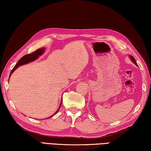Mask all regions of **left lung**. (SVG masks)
I'll return each mask as SVG.
<instances>
[{
  "label": "left lung",
  "mask_w": 151,
  "mask_h": 151,
  "mask_svg": "<svg viewBox=\"0 0 151 151\" xmlns=\"http://www.w3.org/2000/svg\"><path fill=\"white\" fill-rule=\"evenodd\" d=\"M130 59H131V60L133 61V63H134L136 65H137V62H136V60H135V59L133 58L132 56H130Z\"/></svg>",
  "instance_id": "8db88e82"
}]
</instances>
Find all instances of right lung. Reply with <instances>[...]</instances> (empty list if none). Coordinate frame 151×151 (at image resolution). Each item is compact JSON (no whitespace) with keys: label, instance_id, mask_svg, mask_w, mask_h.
Wrapping results in <instances>:
<instances>
[{"label":"right lung","instance_id":"1","mask_svg":"<svg viewBox=\"0 0 151 151\" xmlns=\"http://www.w3.org/2000/svg\"><path fill=\"white\" fill-rule=\"evenodd\" d=\"M44 51H45V48L43 47V48H40V49H37L35 51H34V52L31 53H29V54H27V55H24L23 58H21V59H19L18 62L15 65V66L14 67L13 70H12L11 74H10V76L11 75V73L13 72V71L16 70V69L18 68L19 66H21L22 65H24V64H26V63H28L29 62H31V61H33L34 60H35L36 59H37L39 58V55H42V53H43ZM61 103H62V101L61 102V104L60 106H59V109L57 110V112L54 114L53 115H55V114L58 112V110H59V108H60L61 106Z\"/></svg>","mask_w":151,"mask_h":151}]
</instances>
